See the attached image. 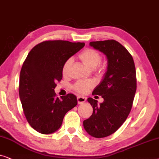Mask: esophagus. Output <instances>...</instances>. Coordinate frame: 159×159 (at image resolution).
<instances>
[{
    "label": "esophagus",
    "instance_id": "obj_1",
    "mask_svg": "<svg viewBox=\"0 0 159 159\" xmlns=\"http://www.w3.org/2000/svg\"><path fill=\"white\" fill-rule=\"evenodd\" d=\"M77 100H78V104H82V103L85 102L86 100V98L85 97H82V96H78L77 97Z\"/></svg>",
    "mask_w": 159,
    "mask_h": 159
}]
</instances>
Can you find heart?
Masks as SVG:
<instances>
[{
    "label": "heart",
    "instance_id": "obj_1",
    "mask_svg": "<svg viewBox=\"0 0 159 159\" xmlns=\"http://www.w3.org/2000/svg\"><path fill=\"white\" fill-rule=\"evenodd\" d=\"M79 58L81 59L82 62L86 66L90 67V68L94 69L97 66V68L98 74H99V75L103 74L104 68L99 65L102 61V56L100 53H99L97 51L91 48H85V49L80 53ZM73 62V60L72 58L67 59L65 61L62 69L63 75H66L68 74L70 68ZM94 81H92V80H89V81H79L74 84L73 86V89L76 92L81 93V94H85L90 89L94 87Z\"/></svg>",
    "mask_w": 159,
    "mask_h": 159
}]
</instances>
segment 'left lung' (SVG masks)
Returning a JSON list of instances; mask_svg holds the SVG:
<instances>
[{
    "instance_id": "1",
    "label": "left lung",
    "mask_w": 159,
    "mask_h": 159,
    "mask_svg": "<svg viewBox=\"0 0 159 159\" xmlns=\"http://www.w3.org/2000/svg\"><path fill=\"white\" fill-rule=\"evenodd\" d=\"M90 46L106 55L107 68L92 95L104 101L89 97L92 115L84 120V127L91 136L102 138L116 132L124 124L132 109L137 89L136 70L132 55L115 40L92 41Z\"/></svg>"
}]
</instances>
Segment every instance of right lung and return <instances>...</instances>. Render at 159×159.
<instances>
[{"label":"right lung","mask_w":159,"mask_h":159,"mask_svg":"<svg viewBox=\"0 0 159 159\" xmlns=\"http://www.w3.org/2000/svg\"><path fill=\"white\" fill-rule=\"evenodd\" d=\"M85 46L55 40L41 42L32 48L23 63L20 75L19 94L23 111L32 128L41 134L56 132L65 114L77 105L73 94L57 97V81L62 78L65 61Z\"/></svg>","instance_id":"right-lung-1"}]
</instances>
